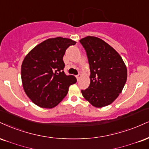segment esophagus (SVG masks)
<instances>
[{
	"label": "esophagus",
	"mask_w": 149,
	"mask_h": 149,
	"mask_svg": "<svg viewBox=\"0 0 149 149\" xmlns=\"http://www.w3.org/2000/svg\"><path fill=\"white\" fill-rule=\"evenodd\" d=\"M76 77L77 80H80V78H81V74H78V75H77V76H76Z\"/></svg>",
	"instance_id": "34e87169"
}]
</instances>
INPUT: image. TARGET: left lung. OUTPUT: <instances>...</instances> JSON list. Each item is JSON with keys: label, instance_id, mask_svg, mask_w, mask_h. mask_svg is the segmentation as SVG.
Listing matches in <instances>:
<instances>
[{"label": "left lung", "instance_id": "1", "mask_svg": "<svg viewBox=\"0 0 149 149\" xmlns=\"http://www.w3.org/2000/svg\"><path fill=\"white\" fill-rule=\"evenodd\" d=\"M85 48L90 68V85L81 90L83 97L95 107L115 101L127 80V68L119 53L101 39L87 36L80 40Z\"/></svg>", "mask_w": 149, "mask_h": 149}]
</instances>
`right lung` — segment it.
Returning a JSON list of instances; mask_svg holds the SVG:
<instances>
[{
	"instance_id": "add662e5",
	"label": "right lung",
	"mask_w": 149,
	"mask_h": 149,
	"mask_svg": "<svg viewBox=\"0 0 149 149\" xmlns=\"http://www.w3.org/2000/svg\"><path fill=\"white\" fill-rule=\"evenodd\" d=\"M76 42L56 37L44 41L30 51L21 65V81L24 92L37 106L53 108L67 94L76 77L64 72L63 56L69 46Z\"/></svg>"
}]
</instances>
